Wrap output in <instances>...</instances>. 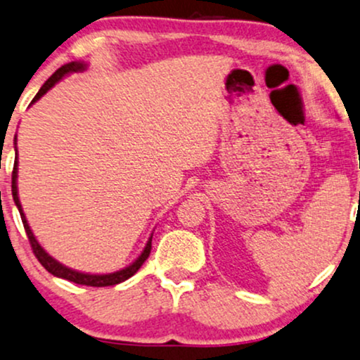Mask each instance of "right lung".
Segmentation results:
<instances>
[{"instance_id":"obj_1","label":"right lung","mask_w":360,"mask_h":360,"mask_svg":"<svg viewBox=\"0 0 360 360\" xmlns=\"http://www.w3.org/2000/svg\"><path fill=\"white\" fill-rule=\"evenodd\" d=\"M80 70H85V63L72 62V63L63 65V67H60L58 70H56L53 75H51L50 79L46 80L45 84H43L41 89L38 90V94L34 95V98L32 101V103L37 102L38 98H41L43 95L49 92L51 86L56 84V82L62 80L63 75H67V73H72V72H80ZM16 177H18V171H16V162H15V167H13V174H11L13 199H15V205L18 206V211H20V214H21V221H23L25 231H27V236H28V240H30V245H32V250H33L34 257L38 258V262L41 263V266L45 268L46 271H50L51 275L58 276V278H65V280H68V281H73V283L86 285V287H110V285L122 283V281H125L127 278H131V276L136 274L139 268L142 266V263H144L146 259L149 258L150 250H153V238H149V241H147L144 251H142L141 257H139L136 262L132 263V265H129L127 268H124V270H120V271H115V274L89 275V274H80V271L70 270V268L63 266L62 263H58V262H56V259L51 258L50 255L41 248L40 243H38V241H37V238H34V235L32 233V229H30L28 221H27V218H25V213H23V210H21V205H20L18 189H16Z\"/></svg>"}]
</instances>
